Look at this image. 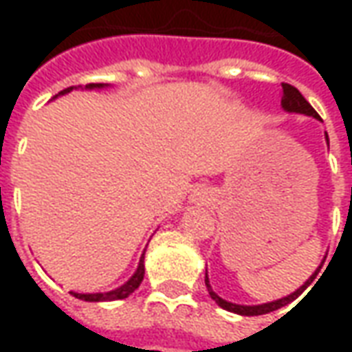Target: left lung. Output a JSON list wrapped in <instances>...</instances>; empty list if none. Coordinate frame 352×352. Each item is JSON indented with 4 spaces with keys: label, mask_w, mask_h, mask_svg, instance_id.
Instances as JSON below:
<instances>
[{
    "label": "left lung",
    "mask_w": 352,
    "mask_h": 352,
    "mask_svg": "<svg viewBox=\"0 0 352 352\" xmlns=\"http://www.w3.org/2000/svg\"><path fill=\"white\" fill-rule=\"evenodd\" d=\"M280 105H283L285 111H290V113H303V115L320 118L317 111L311 107L309 101L305 100L302 94H300V90H298L296 87H292V85H288V82H283V98H280ZM326 141H328V135H326ZM318 270H320V267H318ZM318 270L311 275L309 279L305 280V285H302V287L296 290L294 294L287 296V298H280V300H277V302L264 303V305H236V303H230L226 302V300H222V298H219V296L214 294L213 290H211V287H209V280H207V275H206V285H207V290H209V294H211V298L221 305L222 309L232 311V313H237V315H245V317H254V315H265V313H272V311L279 309V307H283V305H287V303H290L292 300H296V298L302 294L305 288L309 287L311 280L317 277Z\"/></svg>",
    "instance_id": "left-lung-1"
}]
</instances>
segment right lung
<instances>
[{
	"mask_svg": "<svg viewBox=\"0 0 352 352\" xmlns=\"http://www.w3.org/2000/svg\"><path fill=\"white\" fill-rule=\"evenodd\" d=\"M101 85H88L87 88H100ZM72 90V87L65 88L60 94H65ZM143 275H145V265H143V256L139 260L138 265V272L133 273V277H131L126 285H122L120 288H116V290H111V292H105V294H75L72 292L75 298H79V300H85V302H113V300H122V298H128V296L135 290V288L141 285V280H143Z\"/></svg>",
	"mask_w": 352,
	"mask_h": 352,
	"instance_id": "obj_1",
	"label": "right lung"
}]
</instances>
